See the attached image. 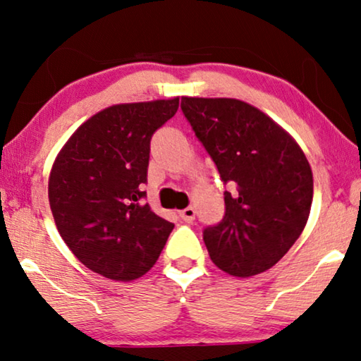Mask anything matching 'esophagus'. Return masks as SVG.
<instances>
[{"instance_id": "1", "label": "esophagus", "mask_w": 361, "mask_h": 361, "mask_svg": "<svg viewBox=\"0 0 361 361\" xmlns=\"http://www.w3.org/2000/svg\"><path fill=\"white\" fill-rule=\"evenodd\" d=\"M179 216L182 221H185V224H192V221L195 220V210L192 209V207H187V209L179 212Z\"/></svg>"}]
</instances>
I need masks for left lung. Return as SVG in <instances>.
<instances>
[{
	"mask_svg": "<svg viewBox=\"0 0 361 361\" xmlns=\"http://www.w3.org/2000/svg\"><path fill=\"white\" fill-rule=\"evenodd\" d=\"M180 108L215 162L225 215L204 241L221 271L250 278L273 268L302 233L314 180L298 142L268 115L235 98L182 97Z\"/></svg>",
	"mask_w": 361,
	"mask_h": 361,
	"instance_id": "left-lung-1",
	"label": "left lung"
}]
</instances>
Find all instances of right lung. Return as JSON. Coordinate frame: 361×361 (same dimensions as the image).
Here are the masks:
<instances>
[{
    "label": "right lung",
    "instance_id": "1",
    "mask_svg": "<svg viewBox=\"0 0 361 361\" xmlns=\"http://www.w3.org/2000/svg\"><path fill=\"white\" fill-rule=\"evenodd\" d=\"M179 98L123 103L87 120L49 177V204L62 240L82 264L115 281L146 274L174 225L146 204L151 137Z\"/></svg>",
    "mask_w": 361,
    "mask_h": 361
}]
</instances>
